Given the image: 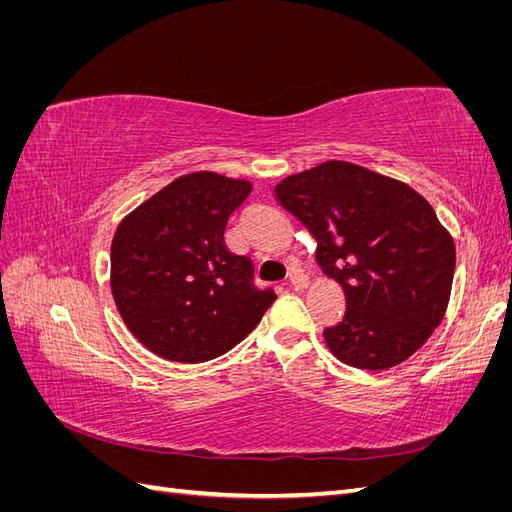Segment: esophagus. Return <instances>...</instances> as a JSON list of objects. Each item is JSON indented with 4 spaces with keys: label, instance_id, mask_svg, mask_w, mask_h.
<instances>
[{
    "label": "esophagus",
    "instance_id": "obj_1",
    "mask_svg": "<svg viewBox=\"0 0 512 512\" xmlns=\"http://www.w3.org/2000/svg\"><path fill=\"white\" fill-rule=\"evenodd\" d=\"M288 282H290V286L294 288V290H301V288H305L307 286V277L301 273V271H290V275H288Z\"/></svg>",
    "mask_w": 512,
    "mask_h": 512
}]
</instances>
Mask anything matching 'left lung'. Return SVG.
Listing matches in <instances>:
<instances>
[{
    "mask_svg": "<svg viewBox=\"0 0 512 512\" xmlns=\"http://www.w3.org/2000/svg\"><path fill=\"white\" fill-rule=\"evenodd\" d=\"M280 205L316 239V260L346 294L324 329L339 361L367 371L406 361L438 327L455 273V243L410 185L329 160L275 185Z\"/></svg>",
    "mask_w": 512,
    "mask_h": 512,
    "instance_id": "8db88e82",
    "label": "left lung"
}]
</instances>
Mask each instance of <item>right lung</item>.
Returning <instances> with one entry per match:
<instances>
[{"mask_svg":"<svg viewBox=\"0 0 512 512\" xmlns=\"http://www.w3.org/2000/svg\"><path fill=\"white\" fill-rule=\"evenodd\" d=\"M252 183L192 173L168 183L117 226L111 288L119 314L153 354L203 363L235 348L277 299L224 243Z\"/></svg>","mask_w":512,"mask_h":512,"instance_id":"obj_1","label":"right lung"}]
</instances>
